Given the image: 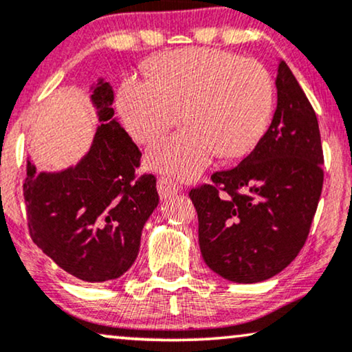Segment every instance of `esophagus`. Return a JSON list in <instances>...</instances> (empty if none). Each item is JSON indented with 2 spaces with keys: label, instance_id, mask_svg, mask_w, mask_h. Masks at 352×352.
Wrapping results in <instances>:
<instances>
[{
  "label": "esophagus",
  "instance_id": "obj_1",
  "mask_svg": "<svg viewBox=\"0 0 352 352\" xmlns=\"http://www.w3.org/2000/svg\"><path fill=\"white\" fill-rule=\"evenodd\" d=\"M157 187H158V194H160L162 199H168V197L179 194L182 189L179 182H177L176 179H173V177H168V176L158 177Z\"/></svg>",
  "mask_w": 352,
  "mask_h": 352
}]
</instances>
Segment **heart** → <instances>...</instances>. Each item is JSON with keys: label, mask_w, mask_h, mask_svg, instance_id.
Returning a JSON list of instances; mask_svg holds the SVG:
<instances>
[{"label": "heart", "mask_w": 352, "mask_h": 352, "mask_svg": "<svg viewBox=\"0 0 352 352\" xmlns=\"http://www.w3.org/2000/svg\"><path fill=\"white\" fill-rule=\"evenodd\" d=\"M151 76L128 75L117 105L124 126L148 144L182 117L187 126L147 152V165L194 177L216 157L240 158L256 147L271 123L276 88L256 59L213 47H187L151 62Z\"/></svg>", "instance_id": "heart-1"}]
</instances>
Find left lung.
I'll use <instances>...</instances> for the list:
<instances>
[{"mask_svg": "<svg viewBox=\"0 0 352 352\" xmlns=\"http://www.w3.org/2000/svg\"><path fill=\"white\" fill-rule=\"evenodd\" d=\"M276 86V113L256 147L189 192L201 256L230 282L266 280L298 256L324 184L316 112L283 60Z\"/></svg>", "mask_w": 352, "mask_h": 352, "instance_id": "1", "label": "left lung"}]
</instances>
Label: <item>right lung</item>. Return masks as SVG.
<instances>
[{
  "instance_id": "1",
  "label": "right lung",
  "mask_w": 352,
  "mask_h": 352,
  "mask_svg": "<svg viewBox=\"0 0 352 352\" xmlns=\"http://www.w3.org/2000/svg\"><path fill=\"white\" fill-rule=\"evenodd\" d=\"M100 124L76 166L36 173L27 162L23 199L33 243L83 282H109L133 266L142 228L158 205L153 175L138 176L139 151L113 118V91L93 86Z\"/></svg>"
}]
</instances>
